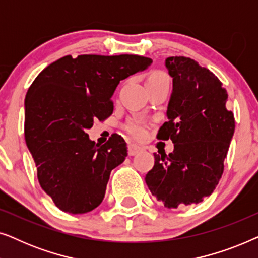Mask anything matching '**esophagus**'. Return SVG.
Wrapping results in <instances>:
<instances>
[{"label":"esophagus","instance_id":"obj_1","mask_svg":"<svg viewBox=\"0 0 258 258\" xmlns=\"http://www.w3.org/2000/svg\"><path fill=\"white\" fill-rule=\"evenodd\" d=\"M140 151H142V147L137 146V144H129L128 146V154L130 156H134V155L139 154Z\"/></svg>","mask_w":258,"mask_h":258}]
</instances>
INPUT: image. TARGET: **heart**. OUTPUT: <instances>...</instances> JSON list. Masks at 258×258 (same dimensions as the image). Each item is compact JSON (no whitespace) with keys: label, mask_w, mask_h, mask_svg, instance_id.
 <instances>
[{"label":"heart","mask_w":258,"mask_h":258,"mask_svg":"<svg viewBox=\"0 0 258 258\" xmlns=\"http://www.w3.org/2000/svg\"><path fill=\"white\" fill-rule=\"evenodd\" d=\"M148 81H165V82H168V77L162 73H155L148 79ZM147 128V123L140 118L130 119L128 124H126V132L129 133L130 136L136 140H141L146 137Z\"/></svg>","instance_id":"b5f03b06"}]
</instances>
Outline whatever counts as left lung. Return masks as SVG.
<instances>
[{
    "label": "left lung",
    "instance_id": "obj_1",
    "mask_svg": "<svg viewBox=\"0 0 258 258\" xmlns=\"http://www.w3.org/2000/svg\"><path fill=\"white\" fill-rule=\"evenodd\" d=\"M165 67L172 77V93L168 122L157 139H170L174 151L154 154L146 183L171 209L197 204L213 194L223 174L235 118L228 109L227 90L209 69L184 56L168 57Z\"/></svg>",
    "mask_w": 258,
    "mask_h": 258
}]
</instances>
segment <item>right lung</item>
<instances>
[{
    "label": "right lung",
    "instance_id": "right-lung-1",
    "mask_svg": "<svg viewBox=\"0 0 258 258\" xmlns=\"http://www.w3.org/2000/svg\"><path fill=\"white\" fill-rule=\"evenodd\" d=\"M139 55L64 56L38 74L24 100L26 143L41 188L64 213L86 214L104 199L110 172L125 160L117 134L98 147L86 133L109 117L119 81L147 69Z\"/></svg>",
    "mask_w": 258,
    "mask_h": 258
}]
</instances>
